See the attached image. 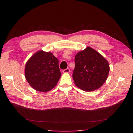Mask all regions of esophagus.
Wrapping results in <instances>:
<instances>
[{
    "mask_svg": "<svg viewBox=\"0 0 133 133\" xmlns=\"http://www.w3.org/2000/svg\"><path fill=\"white\" fill-rule=\"evenodd\" d=\"M63 72L64 73H69L70 72V69H69V68H67V69H64L63 70Z\"/></svg>",
    "mask_w": 133,
    "mask_h": 133,
    "instance_id": "34e87169",
    "label": "esophagus"
}]
</instances>
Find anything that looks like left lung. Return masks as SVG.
<instances>
[{
  "label": "left lung",
  "instance_id": "1",
  "mask_svg": "<svg viewBox=\"0 0 133 133\" xmlns=\"http://www.w3.org/2000/svg\"><path fill=\"white\" fill-rule=\"evenodd\" d=\"M73 78L75 85L84 91L99 89L108 78L110 67L107 60L97 51L88 46L75 57Z\"/></svg>",
  "mask_w": 133,
  "mask_h": 133
}]
</instances>
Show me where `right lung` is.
I'll list each match as a JSON object with an SVG mask.
<instances>
[{"label":"right lung","mask_w":133,"mask_h":133,"mask_svg":"<svg viewBox=\"0 0 133 133\" xmlns=\"http://www.w3.org/2000/svg\"><path fill=\"white\" fill-rule=\"evenodd\" d=\"M25 76L34 89L49 91L56 86L61 76L59 60L51 53L39 50L26 62Z\"/></svg>","instance_id":"1"}]
</instances>
